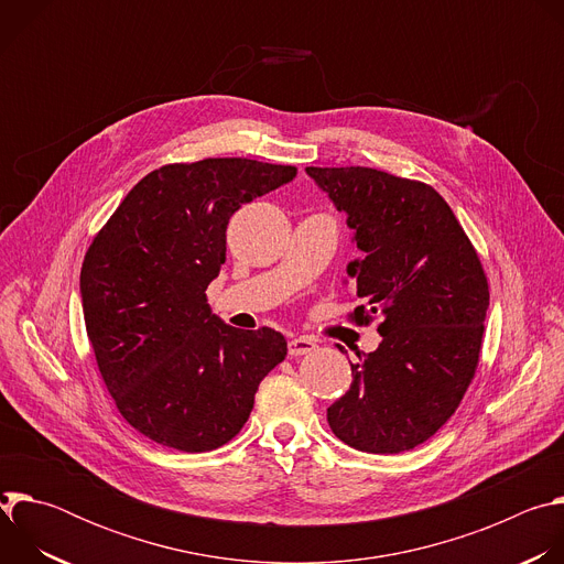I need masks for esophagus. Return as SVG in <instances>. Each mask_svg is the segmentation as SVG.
Returning <instances> with one entry per match:
<instances>
[{"instance_id": "34e87169", "label": "esophagus", "mask_w": 564, "mask_h": 564, "mask_svg": "<svg viewBox=\"0 0 564 564\" xmlns=\"http://www.w3.org/2000/svg\"><path fill=\"white\" fill-rule=\"evenodd\" d=\"M290 355L292 357H301V355H307V352H312V350H316V341L314 339H310V337H294L292 341H290Z\"/></svg>"}]
</instances>
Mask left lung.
<instances>
[{"mask_svg": "<svg viewBox=\"0 0 564 564\" xmlns=\"http://www.w3.org/2000/svg\"><path fill=\"white\" fill-rule=\"evenodd\" d=\"M305 174L346 212L361 252L346 268L361 299L355 318L381 316V344L350 364V390L328 409V424L364 453L411 451L448 422L475 375L489 307L485 270L431 185L370 167Z\"/></svg>", "mask_w": 564, "mask_h": 564, "instance_id": "left-lung-1", "label": "left lung"}]
</instances>
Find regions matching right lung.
Instances as JSON below:
<instances>
[{"instance_id":"obj_1","label":"right lung","mask_w":564,"mask_h":564,"mask_svg":"<svg viewBox=\"0 0 564 564\" xmlns=\"http://www.w3.org/2000/svg\"><path fill=\"white\" fill-rule=\"evenodd\" d=\"M294 176L296 167L248 158L165 165L94 238L79 272L87 335L120 415L155 444H227L285 359L281 333L227 326L205 290L225 263L231 214Z\"/></svg>"}]
</instances>
